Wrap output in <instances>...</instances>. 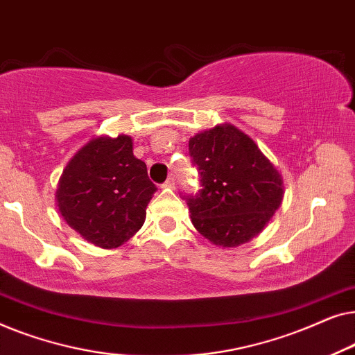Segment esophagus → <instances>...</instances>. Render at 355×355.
Listing matches in <instances>:
<instances>
[{"mask_svg":"<svg viewBox=\"0 0 355 355\" xmlns=\"http://www.w3.org/2000/svg\"><path fill=\"white\" fill-rule=\"evenodd\" d=\"M164 189H176V181H174V178H168L166 182L163 184Z\"/></svg>","mask_w":355,"mask_h":355,"instance_id":"esophagus-1","label":"esophagus"}]
</instances>
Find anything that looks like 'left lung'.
Segmentation results:
<instances>
[{"label": "left lung", "instance_id": "obj_1", "mask_svg": "<svg viewBox=\"0 0 355 355\" xmlns=\"http://www.w3.org/2000/svg\"><path fill=\"white\" fill-rule=\"evenodd\" d=\"M189 152L203 186L187 198L196 230L223 249L259 236L283 202L284 182L255 140L225 123L189 139Z\"/></svg>", "mask_w": 355, "mask_h": 355}]
</instances>
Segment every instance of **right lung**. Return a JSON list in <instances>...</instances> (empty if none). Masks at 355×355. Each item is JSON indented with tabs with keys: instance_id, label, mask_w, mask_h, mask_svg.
Wrapping results in <instances>:
<instances>
[{
	"instance_id": "obj_1",
	"label": "right lung",
	"mask_w": 355,
	"mask_h": 355,
	"mask_svg": "<svg viewBox=\"0 0 355 355\" xmlns=\"http://www.w3.org/2000/svg\"><path fill=\"white\" fill-rule=\"evenodd\" d=\"M130 135L90 139L62 169L56 205L64 221L90 244L118 249L147 216L157 186L134 157Z\"/></svg>"
}]
</instances>
